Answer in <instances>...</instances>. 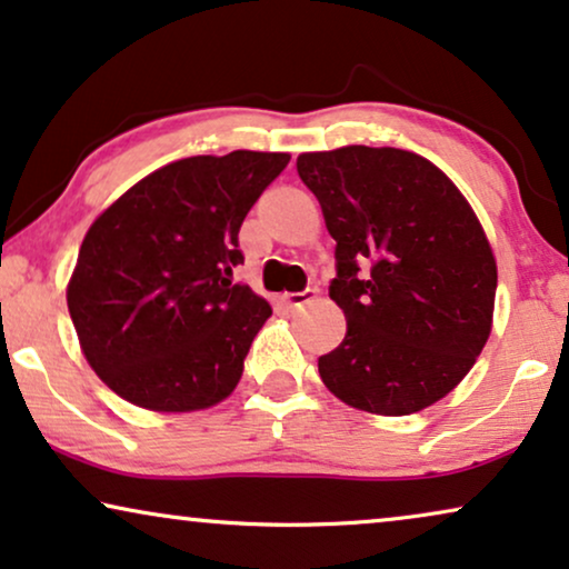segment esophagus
I'll return each mask as SVG.
<instances>
[{"mask_svg":"<svg viewBox=\"0 0 569 569\" xmlns=\"http://www.w3.org/2000/svg\"><path fill=\"white\" fill-rule=\"evenodd\" d=\"M318 299V291L315 289H307V291H299V293H286L283 301L289 307H305V305H312V301Z\"/></svg>","mask_w":569,"mask_h":569,"instance_id":"esophagus-1","label":"esophagus"}]
</instances>
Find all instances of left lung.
<instances>
[{"label":"left lung","instance_id":"8db88e82","mask_svg":"<svg viewBox=\"0 0 569 569\" xmlns=\"http://www.w3.org/2000/svg\"><path fill=\"white\" fill-rule=\"evenodd\" d=\"M297 170L336 239L330 299L347 336L318 359L343 405L401 417L455 391L493 326L496 260L470 201L393 147L305 152Z\"/></svg>","mask_w":569,"mask_h":569}]
</instances>
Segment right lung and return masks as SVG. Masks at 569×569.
Masks as SVG:
<instances>
[{
    "instance_id": "obj_1",
    "label": "right lung",
    "mask_w": 569,
    "mask_h": 569,
    "mask_svg": "<svg viewBox=\"0 0 569 569\" xmlns=\"http://www.w3.org/2000/svg\"><path fill=\"white\" fill-rule=\"evenodd\" d=\"M291 154H199L149 172L91 222L68 283L86 362L120 399L199 412L233 393L268 299L231 283L239 231Z\"/></svg>"
}]
</instances>
